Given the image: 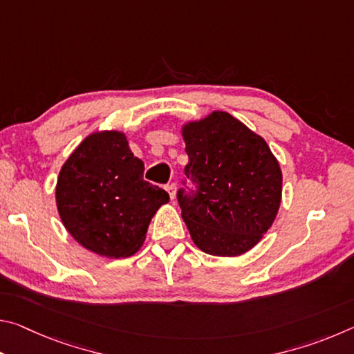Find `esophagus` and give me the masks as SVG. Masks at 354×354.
Segmentation results:
<instances>
[{"label": "esophagus", "mask_w": 354, "mask_h": 354, "mask_svg": "<svg viewBox=\"0 0 354 354\" xmlns=\"http://www.w3.org/2000/svg\"><path fill=\"white\" fill-rule=\"evenodd\" d=\"M165 189H167V192H169L170 200H175V198H176V184H175V183H171V184L167 185Z\"/></svg>", "instance_id": "obj_1"}]
</instances>
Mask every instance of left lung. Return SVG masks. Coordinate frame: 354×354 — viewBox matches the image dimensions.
<instances>
[{
    "label": "left lung",
    "mask_w": 354,
    "mask_h": 354,
    "mask_svg": "<svg viewBox=\"0 0 354 354\" xmlns=\"http://www.w3.org/2000/svg\"><path fill=\"white\" fill-rule=\"evenodd\" d=\"M195 189L178 190L192 241L207 254L239 256L272 226L281 205L283 175L261 136L227 112H212L183 128Z\"/></svg>",
    "instance_id": "1"
}]
</instances>
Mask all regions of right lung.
Instances as JSON below:
<instances>
[{"label": "right lung", "mask_w": 354, "mask_h": 354, "mask_svg": "<svg viewBox=\"0 0 354 354\" xmlns=\"http://www.w3.org/2000/svg\"><path fill=\"white\" fill-rule=\"evenodd\" d=\"M143 170L123 133L103 131L81 142L56 185L59 215L77 243L115 259L142 247L153 215L170 200L143 179Z\"/></svg>", "instance_id": "add662e5"}]
</instances>
